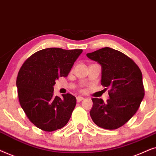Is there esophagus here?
Listing matches in <instances>:
<instances>
[{
    "label": "esophagus",
    "instance_id": "34e87169",
    "mask_svg": "<svg viewBox=\"0 0 156 156\" xmlns=\"http://www.w3.org/2000/svg\"><path fill=\"white\" fill-rule=\"evenodd\" d=\"M84 98L83 97H80V96H78V97H77L76 98V101H77V102H80V101H83V100Z\"/></svg>",
    "mask_w": 156,
    "mask_h": 156
}]
</instances>
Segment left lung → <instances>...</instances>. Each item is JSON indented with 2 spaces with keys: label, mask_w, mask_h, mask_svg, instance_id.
<instances>
[{
  "label": "left lung",
  "mask_w": 156,
  "mask_h": 156,
  "mask_svg": "<svg viewBox=\"0 0 156 156\" xmlns=\"http://www.w3.org/2000/svg\"><path fill=\"white\" fill-rule=\"evenodd\" d=\"M89 58L102 67L101 85L108 88L110 98H92L90 111L93 121L99 127L115 130L135 115L145 95L142 73L133 60L111 48L105 47L87 53Z\"/></svg>",
  "instance_id": "1"
}]
</instances>
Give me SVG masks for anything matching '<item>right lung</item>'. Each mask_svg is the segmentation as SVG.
Here are the masks:
<instances>
[{"mask_svg": "<svg viewBox=\"0 0 156 156\" xmlns=\"http://www.w3.org/2000/svg\"><path fill=\"white\" fill-rule=\"evenodd\" d=\"M82 49L49 48L37 51L23 64L16 86L20 106L31 123L48 132L68 123L76 105L70 93L54 96L53 86L60 77L68 76Z\"/></svg>", "mask_w": 156, "mask_h": 156, "instance_id": "right-lung-1", "label": "right lung"}]
</instances>
